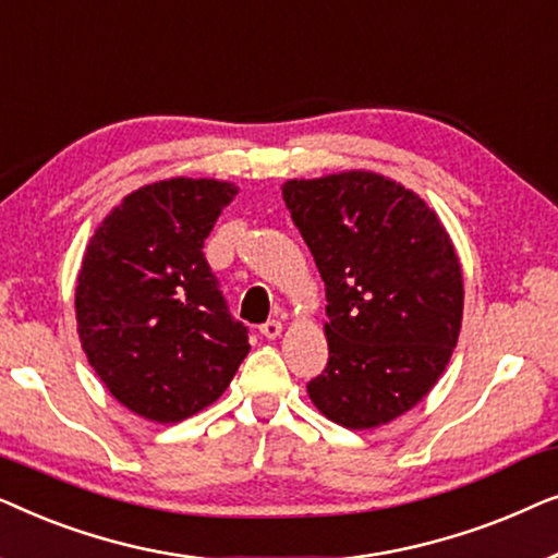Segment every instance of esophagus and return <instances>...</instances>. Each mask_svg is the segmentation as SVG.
Returning a JSON list of instances; mask_svg holds the SVG:
<instances>
[{"label":"esophagus","instance_id":"obj_1","mask_svg":"<svg viewBox=\"0 0 558 558\" xmlns=\"http://www.w3.org/2000/svg\"><path fill=\"white\" fill-rule=\"evenodd\" d=\"M262 335L266 340H277L281 335V323L279 319H269V323L262 325Z\"/></svg>","mask_w":558,"mask_h":558}]
</instances>
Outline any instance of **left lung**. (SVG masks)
Masks as SVG:
<instances>
[{"instance_id": "left-lung-1", "label": "left lung", "mask_w": 558, "mask_h": 558, "mask_svg": "<svg viewBox=\"0 0 558 558\" xmlns=\"http://www.w3.org/2000/svg\"><path fill=\"white\" fill-rule=\"evenodd\" d=\"M281 195L325 281L327 368L307 384L319 414L376 429L445 373L462 327V266L437 213L386 174L287 180Z\"/></svg>"}]
</instances>
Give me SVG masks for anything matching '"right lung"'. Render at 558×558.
<instances>
[{"mask_svg": "<svg viewBox=\"0 0 558 558\" xmlns=\"http://www.w3.org/2000/svg\"><path fill=\"white\" fill-rule=\"evenodd\" d=\"M233 182L170 178L129 193L90 235L75 287L96 376L136 416L174 424L220 399L248 330L228 315L203 243Z\"/></svg>", "mask_w": 558, "mask_h": 558, "instance_id": "right-lung-1", "label": "right lung"}]
</instances>
